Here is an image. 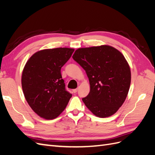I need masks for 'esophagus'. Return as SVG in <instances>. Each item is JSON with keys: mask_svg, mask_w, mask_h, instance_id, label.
I'll return each instance as SVG.
<instances>
[{"mask_svg": "<svg viewBox=\"0 0 155 155\" xmlns=\"http://www.w3.org/2000/svg\"><path fill=\"white\" fill-rule=\"evenodd\" d=\"M72 91H73V92H74V93H76V92H77V91H78V88L73 89Z\"/></svg>", "mask_w": 155, "mask_h": 155, "instance_id": "esophagus-1", "label": "esophagus"}]
</instances>
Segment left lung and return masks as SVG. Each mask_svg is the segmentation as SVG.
Instances as JSON below:
<instances>
[{"mask_svg": "<svg viewBox=\"0 0 155 155\" xmlns=\"http://www.w3.org/2000/svg\"><path fill=\"white\" fill-rule=\"evenodd\" d=\"M73 59L85 70L90 83L88 95L82 100L95 116L115 114L128 94L131 73L119 50L109 45L77 49Z\"/></svg>", "mask_w": 155, "mask_h": 155, "instance_id": "1", "label": "left lung"}]
</instances>
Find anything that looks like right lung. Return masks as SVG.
I'll use <instances>...</instances> for the list:
<instances>
[{"instance_id":"add662e5","label":"right lung","mask_w":155,"mask_h":155,"mask_svg":"<svg viewBox=\"0 0 155 155\" xmlns=\"http://www.w3.org/2000/svg\"><path fill=\"white\" fill-rule=\"evenodd\" d=\"M74 51L69 48L45 49L27 61L22 73V91L31 109L41 118H57L72 97L65 90L61 68Z\"/></svg>"}]
</instances>
